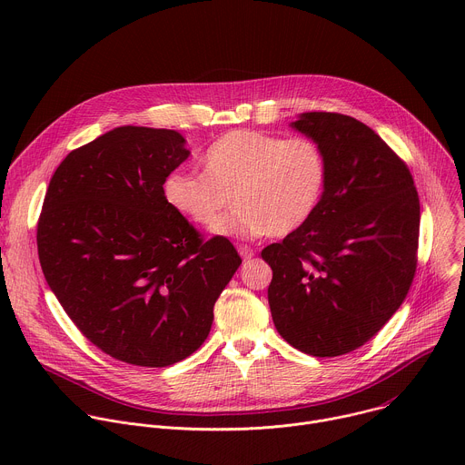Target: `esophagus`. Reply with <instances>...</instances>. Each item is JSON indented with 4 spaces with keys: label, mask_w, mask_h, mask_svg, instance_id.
<instances>
[{
    "label": "esophagus",
    "mask_w": 465,
    "mask_h": 465,
    "mask_svg": "<svg viewBox=\"0 0 465 465\" xmlns=\"http://www.w3.org/2000/svg\"><path fill=\"white\" fill-rule=\"evenodd\" d=\"M237 250H239V253H241V257H242V259H252V257L255 255L253 248H250V246H246V244H239V246H237Z\"/></svg>",
    "instance_id": "obj_1"
}]
</instances>
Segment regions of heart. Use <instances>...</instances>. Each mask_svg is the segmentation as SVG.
<instances>
[{
    "label": "heart",
    "instance_id": "b5f03b06",
    "mask_svg": "<svg viewBox=\"0 0 465 465\" xmlns=\"http://www.w3.org/2000/svg\"><path fill=\"white\" fill-rule=\"evenodd\" d=\"M203 174L173 171L163 182L171 208L224 237L287 235L318 208L327 182L325 156L311 138L232 130L201 158ZM236 210L219 220L229 203Z\"/></svg>",
    "mask_w": 465,
    "mask_h": 465
}]
</instances>
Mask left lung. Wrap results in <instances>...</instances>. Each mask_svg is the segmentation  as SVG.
Listing matches in <instances>:
<instances>
[{
    "mask_svg": "<svg viewBox=\"0 0 465 465\" xmlns=\"http://www.w3.org/2000/svg\"><path fill=\"white\" fill-rule=\"evenodd\" d=\"M327 163L322 201L282 242L262 248L278 333L312 357L373 339L409 294L418 267L420 196L409 165L375 132L337 112L292 123Z\"/></svg>",
    "mask_w": 465,
    "mask_h": 465,
    "instance_id": "left-lung-1",
    "label": "left lung"
}]
</instances>
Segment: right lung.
I'll return each instance as SVG.
<instances>
[{"label": "right lung", "instance_id": "1", "mask_svg": "<svg viewBox=\"0 0 465 465\" xmlns=\"http://www.w3.org/2000/svg\"><path fill=\"white\" fill-rule=\"evenodd\" d=\"M176 130L119 126L56 167L36 226L42 272L103 353L165 368L204 344L241 257L204 239L163 194L187 156Z\"/></svg>", "mask_w": 465, "mask_h": 465}]
</instances>
